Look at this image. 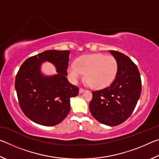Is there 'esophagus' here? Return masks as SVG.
Returning a JSON list of instances; mask_svg holds the SVG:
<instances>
[{
	"mask_svg": "<svg viewBox=\"0 0 159 159\" xmlns=\"http://www.w3.org/2000/svg\"><path fill=\"white\" fill-rule=\"evenodd\" d=\"M84 90H85L83 89V88H79V93H82Z\"/></svg>",
	"mask_w": 159,
	"mask_h": 159,
	"instance_id": "1",
	"label": "esophagus"
}]
</instances>
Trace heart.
<instances>
[{"mask_svg": "<svg viewBox=\"0 0 159 159\" xmlns=\"http://www.w3.org/2000/svg\"><path fill=\"white\" fill-rule=\"evenodd\" d=\"M118 71V62L114 56L102 54L83 55L76 63L69 64L67 72L73 83H76L85 74L87 83L93 88L99 89L111 84Z\"/></svg>", "mask_w": 159, "mask_h": 159, "instance_id": "heart-1", "label": "heart"}]
</instances>
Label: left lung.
Masks as SVG:
<instances>
[{"label":"left lung","instance_id":"left-lung-1","mask_svg":"<svg viewBox=\"0 0 159 159\" xmlns=\"http://www.w3.org/2000/svg\"><path fill=\"white\" fill-rule=\"evenodd\" d=\"M109 52L117 60V74L108 87L93 91L89 109L99 123L115 126L133 114L141 95L142 81L138 66L128 56L115 50Z\"/></svg>","mask_w":159,"mask_h":159}]
</instances>
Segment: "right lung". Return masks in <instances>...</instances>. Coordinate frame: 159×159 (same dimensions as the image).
Masks as SVG:
<instances>
[{"label": "right lung", "instance_id": "1", "mask_svg": "<svg viewBox=\"0 0 159 159\" xmlns=\"http://www.w3.org/2000/svg\"><path fill=\"white\" fill-rule=\"evenodd\" d=\"M69 50H46L26 60L16 75L15 90L21 111L38 124L52 126L69 113L70 98L79 94V88L69 82ZM43 61L52 63L58 74L46 77L40 72Z\"/></svg>", "mask_w": 159, "mask_h": 159}]
</instances>
